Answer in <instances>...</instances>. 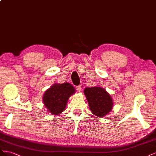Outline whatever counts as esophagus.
Segmentation results:
<instances>
[{
	"label": "esophagus",
	"mask_w": 156,
	"mask_h": 156,
	"mask_svg": "<svg viewBox=\"0 0 156 156\" xmlns=\"http://www.w3.org/2000/svg\"><path fill=\"white\" fill-rule=\"evenodd\" d=\"M76 90L78 92H81L82 91V86H78L76 87Z\"/></svg>",
	"instance_id": "esophagus-1"
}]
</instances>
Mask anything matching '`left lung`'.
<instances>
[{
	"label": "left lung",
	"instance_id": "left-lung-1",
	"mask_svg": "<svg viewBox=\"0 0 156 156\" xmlns=\"http://www.w3.org/2000/svg\"><path fill=\"white\" fill-rule=\"evenodd\" d=\"M85 95L91 112L96 116L104 118L113 108L112 97L101 86L86 87Z\"/></svg>",
	"mask_w": 156,
	"mask_h": 156
}]
</instances>
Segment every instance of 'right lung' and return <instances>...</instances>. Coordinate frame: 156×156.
Returning <instances> with one entry per match:
<instances>
[{"mask_svg": "<svg viewBox=\"0 0 156 156\" xmlns=\"http://www.w3.org/2000/svg\"><path fill=\"white\" fill-rule=\"evenodd\" d=\"M75 92V88L68 82L53 84L44 93V105L49 113L58 115L65 110L69 97Z\"/></svg>", "mask_w": 156, "mask_h": 156, "instance_id": "add662e5", "label": "right lung"}]
</instances>
